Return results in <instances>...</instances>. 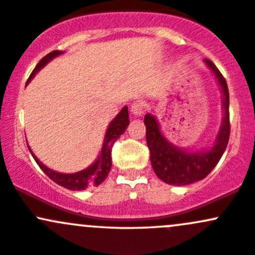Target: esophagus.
Masks as SVG:
<instances>
[{
    "mask_svg": "<svg viewBox=\"0 0 255 255\" xmlns=\"http://www.w3.org/2000/svg\"><path fill=\"white\" fill-rule=\"evenodd\" d=\"M131 114H133L135 117H142V114L144 113V105L141 102H135L132 103L130 107Z\"/></svg>",
    "mask_w": 255,
    "mask_h": 255,
    "instance_id": "obj_1",
    "label": "esophagus"
}]
</instances>
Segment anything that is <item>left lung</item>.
Masks as SVG:
<instances>
[{
  "label": "left lung",
  "instance_id": "left-lung-1",
  "mask_svg": "<svg viewBox=\"0 0 255 255\" xmlns=\"http://www.w3.org/2000/svg\"><path fill=\"white\" fill-rule=\"evenodd\" d=\"M205 65L214 75L221 91L223 118L214 139L203 148L187 149L175 146L161 131L159 122L153 113L144 116L146 139L149 148L150 164L155 175L168 185L186 186L203 180L220 160L230 138L229 89L226 80L214 63L204 59Z\"/></svg>",
  "mask_w": 255,
  "mask_h": 255
}]
</instances>
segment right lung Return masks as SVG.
Instances as JSON below:
<instances>
[{
	"instance_id": "right-lung-1",
	"label": "right lung",
	"mask_w": 255,
	"mask_h": 255,
	"mask_svg": "<svg viewBox=\"0 0 255 255\" xmlns=\"http://www.w3.org/2000/svg\"><path fill=\"white\" fill-rule=\"evenodd\" d=\"M63 53H64L63 51H53L51 52V53H48L47 56L43 57V58L37 63L35 69L32 70L31 75L29 76L28 83L26 84H29L30 81L35 78V75H36L45 65H47L52 59L62 56ZM128 123H130V120H128V107L125 106L123 107V109L119 112V114L109 123L108 128H107L106 130L102 148H101V152L100 154H98L97 159H96L91 165L87 166L86 169H84V170L72 172V174L58 172L53 170V169L48 168V166H46L45 164L34 154V152H32L29 146L28 148L32 157H34L35 161L37 163V165L42 169V171L50 177L52 181L58 183L59 186H63L64 188H68V190L83 191L85 188L91 187V186L101 185V183L105 181L106 177L108 176V172L112 168V147H113L114 142L125 132Z\"/></svg>"
}]
</instances>
